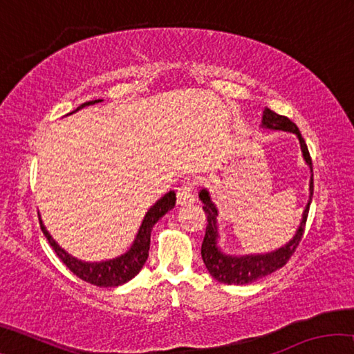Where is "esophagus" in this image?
I'll return each instance as SVG.
<instances>
[{
    "mask_svg": "<svg viewBox=\"0 0 354 354\" xmlns=\"http://www.w3.org/2000/svg\"><path fill=\"white\" fill-rule=\"evenodd\" d=\"M195 203V195H194V190L187 184H183L181 187L178 189V194H176V205L178 206H190Z\"/></svg>",
    "mask_w": 354,
    "mask_h": 354,
    "instance_id": "esophagus-1",
    "label": "esophagus"
}]
</instances>
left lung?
Returning a JSON list of instances; mask_svg holds the SVG:
<instances>
[{
	"label": "left lung",
	"mask_w": 354,
	"mask_h": 354,
	"mask_svg": "<svg viewBox=\"0 0 354 354\" xmlns=\"http://www.w3.org/2000/svg\"><path fill=\"white\" fill-rule=\"evenodd\" d=\"M262 129H272V131H286V133L295 134L299 142V148H301V154L306 165L310 170V181H309V200L308 205L304 207L301 214V220L297 227L295 234L289 242H286L283 247L277 250L268 251V253H248V254H230L223 251L220 247V230H218V207L215 206L212 201L211 192L207 189H201L198 194V198L203 203V211L207 215V226L205 241L201 245V257L203 262L211 273V277L218 281V283L225 284H236L243 286L250 284L256 279H261L267 274L277 272L284 263L289 261L293 251L298 247L299 241H301L304 225H306L308 212L310 201H313L314 194V175H313V160L308 151L306 142L301 137V133L297 128L295 123H292L289 118L278 115L266 107L262 113Z\"/></svg>",
	"instance_id": "left-lung-1"
}]
</instances>
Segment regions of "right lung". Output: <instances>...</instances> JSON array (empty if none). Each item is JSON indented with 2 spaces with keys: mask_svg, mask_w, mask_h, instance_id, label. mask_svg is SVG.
I'll list each match as a JSON object with an SVG mask.
<instances>
[{
  "mask_svg": "<svg viewBox=\"0 0 354 354\" xmlns=\"http://www.w3.org/2000/svg\"><path fill=\"white\" fill-rule=\"evenodd\" d=\"M101 101H103L101 98L87 101V103L76 107L73 112L67 113V115H71V113L81 111L87 106L101 103ZM175 203H176V195L173 190L167 192L164 196H160V198L147 211L145 217H143L142 223L139 226V231H137L134 241L131 243V247H128V250L124 251V253L104 261L91 262V261L77 259V257L71 256L68 251H65L61 245L53 239L50 232H48L46 226L44 225V220L40 217V214H39V220H40L41 232H44V236L46 237L48 243H50L53 250L56 251L59 259H61L77 278H81L82 281H86V283H91L98 287H117L133 279L136 274L142 270V267L145 266V262L148 259L149 237H151L153 226L158 223V221L162 218L167 212L175 207Z\"/></svg>",
  "mask_w": 354,
  "mask_h": 354,
  "instance_id": "obj_1",
  "label": "right lung"
}]
</instances>
